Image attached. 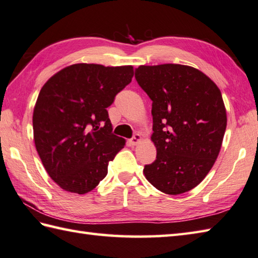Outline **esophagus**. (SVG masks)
<instances>
[{
  "instance_id": "34e87169",
  "label": "esophagus",
  "mask_w": 258,
  "mask_h": 258,
  "mask_svg": "<svg viewBox=\"0 0 258 258\" xmlns=\"http://www.w3.org/2000/svg\"><path fill=\"white\" fill-rule=\"evenodd\" d=\"M141 140H143V137H141V135L140 134H135L133 138L129 140V143H130L131 146H137L139 143H141Z\"/></svg>"
}]
</instances>
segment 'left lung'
<instances>
[{"label":"left lung","mask_w":258,"mask_h":258,"mask_svg":"<svg viewBox=\"0 0 258 258\" xmlns=\"http://www.w3.org/2000/svg\"><path fill=\"white\" fill-rule=\"evenodd\" d=\"M135 77L152 100L150 138L157 157L145 166V177L168 195L191 190L212 169L222 147L227 125L222 92L189 66H140Z\"/></svg>","instance_id":"left-lung-1"}]
</instances>
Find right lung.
I'll list each match as a JSON object with an SVG mask.
<instances>
[{"mask_svg":"<svg viewBox=\"0 0 258 258\" xmlns=\"http://www.w3.org/2000/svg\"><path fill=\"white\" fill-rule=\"evenodd\" d=\"M134 77L133 66L76 63L44 83L33 110L35 148L51 179L83 195L108 173L125 140L113 135L107 108Z\"/></svg>","mask_w":258,"mask_h":258,"instance_id":"add662e5","label":"right lung"}]
</instances>
